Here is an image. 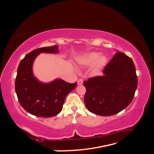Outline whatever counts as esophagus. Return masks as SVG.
<instances>
[{"instance_id": "obj_1", "label": "esophagus", "mask_w": 154, "mask_h": 154, "mask_svg": "<svg viewBox=\"0 0 154 154\" xmlns=\"http://www.w3.org/2000/svg\"><path fill=\"white\" fill-rule=\"evenodd\" d=\"M83 81L82 79H78V81H77V85H82L83 84Z\"/></svg>"}]
</instances>
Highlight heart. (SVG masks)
I'll return each instance as SVG.
<instances>
[{
    "mask_svg": "<svg viewBox=\"0 0 154 154\" xmlns=\"http://www.w3.org/2000/svg\"><path fill=\"white\" fill-rule=\"evenodd\" d=\"M78 64L83 66H90L94 64L92 72L94 75H99L108 62L107 57L101 55L100 52L92 51L85 54L77 60Z\"/></svg>",
    "mask_w": 154,
    "mask_h": 154,
    "instance_id": "b5f03b06",
    "label": "heart"
}]
</instances>
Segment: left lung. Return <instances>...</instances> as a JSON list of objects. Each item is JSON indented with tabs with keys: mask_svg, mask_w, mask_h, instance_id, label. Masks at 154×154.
<instances>
[{
	"mask_svg": "<svg viewBox=\"0 0 154 154\" xmlns=\"http://www.w3.org/2000/svg\"><path fill=\"white\" fill-rule=\"evenodd\" d=\"M103 76L83 82L85 106L91 113L113 116L126 108L134 98L138 79L132 59L117 52L103 70Z\"/></svg>",
	"mask_w": 154,
	"mask_h": 154,
	"instance_id": "obj_1",
	"label": "left lung"
}]
</instances>
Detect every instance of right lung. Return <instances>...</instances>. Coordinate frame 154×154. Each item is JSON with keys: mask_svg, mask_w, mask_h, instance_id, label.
<instances>
[{"mask_svg": "<svg viewBox=\"0 0 154 154\" xmlns=\"http://www.w3.org/2000/svg\"><path fill=\"white\" fill-rule=\"evenodd\" d=\"M58 48L54 45L36 49L28 54L18 66L15 92L21 106L34 116L50 118L58 115L66 96L77 86V82L70 83L61 79L42 83L34 76L32 64L36 57L41 53L56 54Z\"/></svg>", "mask_w": 154, "mask_h": 154, "instance_id": "right-lung-1", "label": "right lung"}]
</instances>
